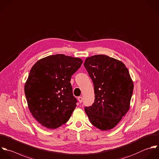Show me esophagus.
I'll return each mask as SVG.
<instances>
[{"label":"esophagus","mask_w":159,"mask_h":159,"mask_svg":"<svg viewBox=\"0 0 159 159\" xmlns=\"http://www.w3.org/2000/svg\"><path fill=\"white\" fill-rule=\"evenodd\" d=\"M78 100H79V103H81L82 102V101H83V98H82V97H78Z\"/></svg>","instance_id":"34e87169"}]
</instances>
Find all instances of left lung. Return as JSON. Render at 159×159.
Segmentation results:
<instances>
[{"instance_id":"1","label":"left lung","mask_w":159,"mask_h":159,"mask_svg":"<svg viewBox=\"0 0 159 159\" xmlns=\"http://www.w3.org/2000/svg\"><path fill=\"white\" fill-rule=\"evenodd\" d=\"M84 66L95 95L94 103L85 111L94 126L111 129L129 110L134 84L129 70L121 61L103 54L87 57Z\"/></svg>"}]
</instances>
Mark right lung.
Returning <instances> with one entry per match:
<instances>
[{"label": "right lung", "mask_w": 159, "mask_h": 159, "mask_svg": "<svg viewBox=\"0 0 159 159\" xmlns=\"http://www.w3.org/2000/svg\"><path fill=\"white\" fill-rule=\"evenodd\" d=\"M83 61L64 54L38 60L31 67L25 84L28 107L42 126L56 129L70 118L77 105L70 82Z\"/></svg>", "instance_id": "add662e5"}]
</instances>
